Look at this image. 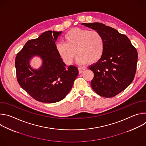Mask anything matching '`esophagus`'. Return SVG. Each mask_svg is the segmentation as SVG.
<instances>
[{
	"instance_id": "esophagus-1",
	"label": "esophagus",
	"mask_w": 146,
	"mask_h": 146,
	"mask_svg": "<svg viewBox=\"0 0 146 146\" xmlns=\"http://www.w3.org/2000/svg\"><path fill=\"white\" fill-rule=\"evenodd\" d=\"M84 71H85V69H84V68H78L79 74H81L83 72H84Z\"/></svg>"
}]
</instances>
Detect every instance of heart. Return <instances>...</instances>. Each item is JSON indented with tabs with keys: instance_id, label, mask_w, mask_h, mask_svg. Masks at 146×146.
<instances>
[{
	"instance_id": "b5f03b06",
	"label": "heart",
	"mask_w": 146,
	"mask_h": 146,
	"mask_svg": "<svg viewBox=\"0 0 146 146\" xmlns=\"http://www.w3.org/2000/svg\"><path fill=\"white\" fill-rule=\"evenodd\" d=\"M64 40L65 43H59L56 48L58 55L67 65L72 63L77 54L79 64L87 62L91 64H96L101 59L105 50L102 36L95 30L73 28L66 33Z\"/></svg>"
}]
</instances>
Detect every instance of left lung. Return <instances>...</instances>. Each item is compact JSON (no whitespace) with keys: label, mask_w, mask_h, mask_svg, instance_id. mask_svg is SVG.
Here are the masks:
<instances>
[{"label":"left lung","mask_w":146,"mask_h":146,"mask_svg":"<svg viewBox=\"0 0 146 146\" xmlns=\"http://www.w3.org/2000/svg\"><path fill=\"white\" fill-rule=\"evenodd\" d=\"M82 25L99 32L105 43L101 59L89 67L94 73L91 87L101 96L113 97L125 90L133 80L137 50L127 36L111 27L99 23Z\"/></svg>","instance_id":"1"}]
</instances>
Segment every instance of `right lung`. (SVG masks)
<instances>
[{
	"label": "right lung",
	"instance_id": "obj_1",
	"mask_svg": "<svg viewBox=\"0 0 146 146\" xmlns=\"http://www.w3.org/2000/svg\"><path fill=\"white\" fill-rule=\"evenodd\" d=\"M61 32L48 31L38 38L28 40L15 58L17 81L35 100L52 103L64 99L70 91L78 74L74 65L66 68L56 51V41ZM37 55L42 59L38 70L30 65V59Z\"/></svg>",
	"mask_w": 146,
	"mask_h": 146
}]
</instances>
